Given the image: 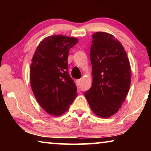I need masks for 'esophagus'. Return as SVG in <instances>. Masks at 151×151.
<instances>
[{
	"label": "esophagus",
	"instance_id": "esophagus-1",
	"mask_svg": "<svg viewBox=\"0 0 151 151\" xmlns=\"http://www.w3.org/2000/svg\"><path fill=\"white\" fill-rule=\"evenodd\" d=\"M82 81V79H79V80H76V83H77L78 86H80V85H81Z\"/></svg>",
	"mask_w": 151,
	"mask_h": 151
}]
</instances>
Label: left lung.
Wrapping results in <instances>:
<instances>
[{"instance_id":"8db88e82","label":"left lung","mask_w":151,"mask_h":151,"mask_svg":"<svg viewBox=\"0 0 151 151\" xmlns=\"http://www.w3.org/2000/svg\"><path fill=\"white\" fill-rule=\"evenodd\" d=\"M90 60L93 84L84 96L93 112L108 118L125 100L131 85V66L124 47L113 35L93 34Z\"/></svg>"}]
</instances>
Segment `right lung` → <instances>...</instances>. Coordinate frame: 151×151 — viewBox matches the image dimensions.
<instances>
[{
    "mask_svg": "<svg viewBox=\"0 0 151 151\" xmlns=\"http://www.w3.org/2000/svg\"><path fill=\"white\" fill-rule=\"evenodd\" d=\"M78 38L54 35L43 39L30 66L32 91L40 106L51 115L65 113L77 96V87L68 73L69 51Z\"/></svg>",
    "mask_w": 151,
    "mask_h": 151,
    "instance_id": "1",
    "label": "right lung"
}]
</instances>
